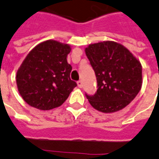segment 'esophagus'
<instances>
[{"label": "esophagus", "mask_w": 159, "mask_h": 159, "mask_svg": "<svg viewBox=\"0 0 159 159\" xmlns=\"http://www.w3.org/2000/svg\"><path fill=\"white\" fill-rule=\"evenodd\" d=\"M77 85H78L79 88H83V81L79 80V81L77 82Z\"/></svg>", "instance_id": "obj_1"}]
</instances>
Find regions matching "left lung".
Wrapping results in <instances>:
<instances>
[{
    "label": "left lung",
    "instance_id": "obj_1",
    "mask_svg": "<svg viewBox=\"0 0 159 159\" xmlns=\"http://www.w3.org/2000/svg\"><path fill=\"white\" fill-rule=\"evenodd\" d=\"M85 53L98 83L96 93L85 94L91 106L103 113L127 106L141 89L140 61L123 45L111 41L90 44Z\"/></svg>",
    "mask_w": 159,
    "mask_h": 159
}]
</instances>
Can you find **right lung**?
<instances>
[{
	"mask_svg": "<svg viewBox=\"0 0 159 159\" xmlns=\"http://www.w3.org/2000/svg\"><path fill=\"white\" fill-rule=\"evenodd\" d=\"M70 50L68 44L48 40L29 53L16 74L19 93L28 104L48 111L65 102L77 85L67 61Z\"/></svg>",
	"mask_w": 159,
	"mask_h": 159,
	"instance_id": "1",
	"label": "right lung"
}]
</instances>
